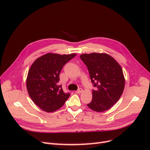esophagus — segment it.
<instances>
[{
	"instance_id": "esophagus-1",
	"label": "esophagus",
	"mask_w": 150,
	"mask_h": 150,
	"mask_svg": "<svg viewBox=\"0 0 150 150\" xmlns=\"http://www.w3.org/2000/svg\"><path fill=\"white\" fill-rule=\"evenodd\" d=\"M82 91H83V90H82V89L80 88V89H79V90H78L77 91H76L75 93H81L82 92Z\"/></svg>"
}]
</instances>
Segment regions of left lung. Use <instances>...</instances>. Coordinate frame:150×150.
<instances>
[{"instance_id":"1","label":"left lung","mask_w":150,"mask_h":150,"mask_svg":"<svg viewBox=\"0 0 150 150\" xmlns=\"http://www.w3.org/2000/svg\"><path fill=\"white\" fill-rule=\"evenodd\" d=\"M80 57L87 66L91 81L96 87L88 106L97 112L108 110L123 93L125 79L122 68L113 57L105 53H84Z\"/></svg>"}]
</instances>
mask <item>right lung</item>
I'll use <instances>...</instances> for the list:
<instances>
[{
  "label": "right lung",
  "mask_w": 150,
  "mask_h": 150,
  "mask_svg": "<svg viewBox=\"0 0 150 150\" xmlns=\"http://www.w3.org/2000/svg\"><path fill=\"white\" fill-rule=\"evenodd\" d=\"M77 54L66 55L47 53L31 64L26 79L27 90L31 100L46 112H53L61 108L69 97L58 86L59 74L65 64Z\"/></svg>",
  "instance_id": "obj_1"
}]
</instances>
